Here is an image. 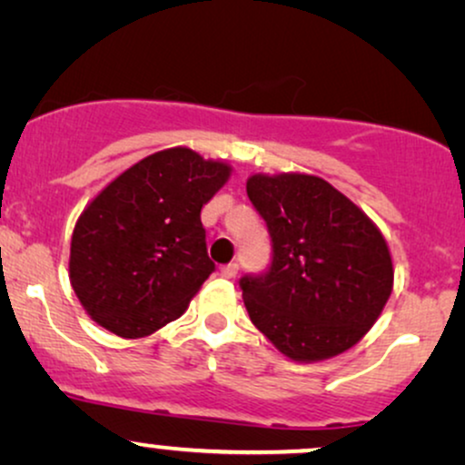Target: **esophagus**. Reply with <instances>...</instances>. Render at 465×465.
<instances>
[{"label": "esophagus", "instance_id": "esophagus-1", "mask_svg": "<svg viewBox=\"0 0 465 465\" xmlns=\"http://www.w3.org/2000/svg\"><path fill=\"white\" fill-rule=\"evenodd\" d=\"M221 274L225 276V279H233V276L238 274V263L236 262H229L225 266L221 268Z\"/></svg>", "mask_w": 465, "mask_h": 465}]
</instances>
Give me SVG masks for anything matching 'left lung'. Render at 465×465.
<instances>
[{"label": "left lung", "instance_id": "1", "mask_svg": "<svg viewBox=\"0 0 465 465\" xmlns=\"http://www.w3.org/2000/svg\"><path fill=\"white\" fill-rule=\"evenodd\" d=\"M246 195L272 244L266 272L240 279L252 324L292 361L350 350L392 292L391 251L380 229L315 175H251Z\"/></svg>", "mask_w": 465, "mask_h": 465}]
</instances>
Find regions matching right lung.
<instances>
[{"label": "right lung", "instance_id": "add662e5", "mask_svg": "<svg viewBox=\"0 0 465 465\" xmlns=\"http://www.w3.org/2000/svg\"><path fill=\"white\" fill-rule=\"evenodd\" d=\"M229 172L169 148L133 164L87 205L70 242V283L96 324L139 339L184 313L214 272L202 208Z\"/></svg>", "mask_w": 465, "mask_h": 465}]
</instances>
